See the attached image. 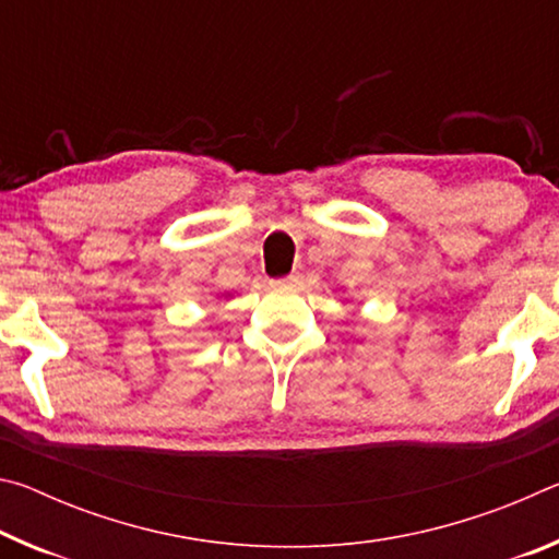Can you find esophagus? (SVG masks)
<instances>
[{"label": "esophagus", "instance_id": "esophagus-1", "mask_svg": "<svg viewBox=\"0 0 559 559\" xmlns=\"http://www.w3.org/2000/svg\"><path fill=\"white\" fill-rule=\"evenodd\" d=\"M290 281H293V276H288V278H276V281H271V286H273V288H286Z\"/></svg>", "mask_w": 559, "mask_h": 559}]
</instances>
